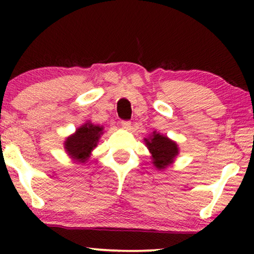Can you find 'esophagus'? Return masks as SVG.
I'll return each mask as SVG.
<instances>
[{"instance_id": "34e87169", "label": "esophagus", "mask_w": 254, "mask_h": 254, "mask_svg": "<svg viewBox=\"0 0 254 254\" xmlns=\"http://www.w3.org/2000/svg\"><path fill=\"white\" fill-rule=\"evenodd\" d=\"M121 127L125 128V129H130L131 123L129 120H123L121 121Z\"/></svg>"}]
</instances>
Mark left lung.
I'll return each mask as SVG.
<instances>
[{"instance_id":"8db88e82","label":"left lung","mask_w":254,"mask_h":254,"mask_svg":"<svg viewBox=\"0 0 254 254\" xmlns=\"http://www.w3.org/2000/svg\"><path fill=\"white\" fill-rule=\"evenodd\" d=\"M145 144L152 155V163L157 169H165L178 155V145L166 136L154 133L150 140L144 138Z\"/></svg>"}]
</instances>
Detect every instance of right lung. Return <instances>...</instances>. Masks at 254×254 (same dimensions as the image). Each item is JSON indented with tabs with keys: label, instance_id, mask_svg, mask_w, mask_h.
I'll return each mask as SVG.
<instances>
[{
	"label": "right lung",
	"instance_id": "obj_1",
	"mask_svg": "<svg viewBox=\"0 0 254 254\" xmlns=\"http://www.w3.org/2000/svg\"><path fill=\"white\" fill-rule=\"evenodd\" d=\"M103 127L92 124H85L79 127L76 133L69 136L64 142L65 150L76 162L84 163L90 156V152L97 145L98 138L102 135Z\"/></svg>",
	"mask_w": 254,
	"mask_h": 254
}]
</instances>
